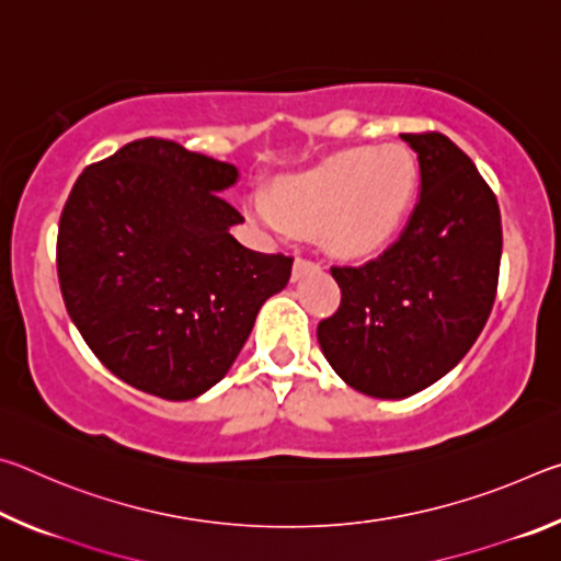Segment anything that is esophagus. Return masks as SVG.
Returning a JSON list of instances; mask_svg holds the SVG:
<instances>
[{"instance_id": "34e87169", "label": "esophagus", "mask_w": 561, "mask_h": 561, "mask_svg": "<svg viewBox=\"0 0 561 561\" xmlns=\"http://www.w3.org/2000/svg\"><path fill=\"white\" fill-rule=\"evenodd\" d=\"M317 270V264L314 262H309V260H301V257H297L294 260V270H291V279L294 282H299L304 274H309V272H314Z\"/></svg>"}]
</instances>
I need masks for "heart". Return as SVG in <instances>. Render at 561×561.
I'll use <instances>...</instances> for the list:
<instances>
[{"instance_id": "obj_1", "label": "heart", "mask_w": 561, "mask_h": 561, "mask_svg": "<svg viewBox=\"0 0 561 561\" xmlns=\"http://www.w3.org/2000/svg\"><path fill=\"white\" fill-rule=\"evenodd\" d=\"M417 168L401 144L348 148L254 193L250 215L279 234L317 232L331 254L366 260L391 244L415 195Z\"/></svg>"}]
</instances>
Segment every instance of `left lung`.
Masks as SVG:
<instances>
[{
    "label": "left lung",
    "instance_id": "left-lung-1",
    "mask_svg": "<svg viewBox=\"0 0 561 561\" xmlns=\"http://www.w3.org/2000/svg\"><path fill=\"white\" fill-rule=\"evenodd\" d=\"M421 168V197L381 257L331 267L341 307L317 329L344 383L408 398L453 371L495 304L500 207L478 168L443 133H401Z\"/></svg>",
    "mask_w": 561,
    "mask_h": 561
}]
</instances>
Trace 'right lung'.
<instances>
[{"instance_id": "obj_1", "label": "right lung", "mask_w": 561, "mask_h": 561, "mask_svg": "<svg viewBox=\"0 0 561 561\" xmlns=\"http://www.w3.org/2000/svg\"><path fill=\"white\" fill-rule=\"evenodd\" d=\"M230 163L144 138L89 165L61 213L56 267L83 341L121 381L190 401L222 381L291 260L247 250L220 193Z\"/></svg>"}]
</instances>
